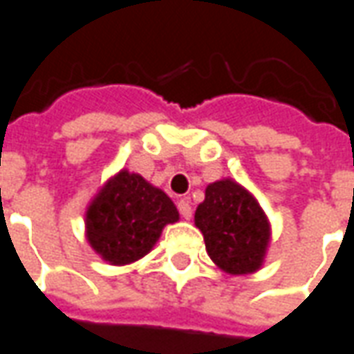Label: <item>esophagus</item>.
Listing matches in <instances>:
<instances>
[{"instance_id": "1", "label": "esophagus", "mask_w": 354, "mask_h": 354, "mask_svg": "<svg viewBox=\"0 0 354 354\" xmlns=\"http://www.w3.org/2000/svg\"><path fill=\"white\" fill-rule=\"evenodd\" d=\"M177 209L181 213L183 219H190L192 217V205L189 204V200H179L177 202Z\"/></svg>"}]
</instances>
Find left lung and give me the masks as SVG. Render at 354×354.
I'll use <instances>...</instances> for the list:
<instances>
[{"label": "left lung", "mask_w": 354, "mask_h": 354, "mask_svg": "<svg viewBox=\"0 0 354 354\" xmlns=\"http://www.w3.org/2000/svg\"><path fill=\"white\" fill-rule=\"evenodd\" d=\"M205 250L215 265L230 274H248L261 267L269 244V223L255 198L230 179L205 189L194 215Z\"/></svg>", "instance_id": "1"}]
</instances>
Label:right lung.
<instances>
[{
    "mask_svg": "<svg viewBox=\"0 0 354 354\" xmlns=\"http://www.w3.org/2000/svg\"><path fill=\"white\" fill-rule=\"evenodd\" d=\"M179 219L169 196L137 173L120 171L93 200L87 212V240L102 259L125 265L152 250L167 223Z\"/></svg>",
    "mask_w": 354,
    "mask_h": 354,
    "instance_id": "1",
    "label": "right lung"
}]
</instances>
